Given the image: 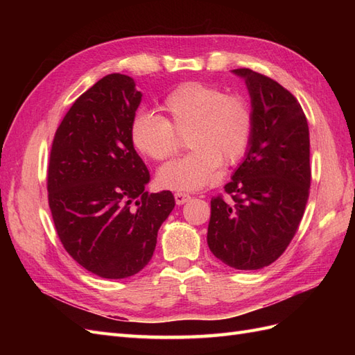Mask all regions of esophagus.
<instances>
[{
	"label": "esophagus",
	"instance_id": "1",
	"mask_svg": "<svg viewBox=\"0 0 355 355\" xmlns=\"http://www.w3.org/2000/svg\"><path fill=\"white\" fill-rule=\"evenodd\" d=\"M189 200H191V196L187 194V192H182V191L175 192V201H176V204H179V206L180 204H185Z\"/></svg>",
	"mask_w": 355,
	"mask_h": 355
}]
</instances>
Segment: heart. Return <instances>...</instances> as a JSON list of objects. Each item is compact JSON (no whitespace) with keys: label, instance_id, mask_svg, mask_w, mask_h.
I'll use <instances>...</instances> for the list:
<instances>
[{"label":"heart","instance_id":"heart-1","mask_svg":"<svg viewBox=\"0 0 355 355\" xmlns=\"http://www.w3.org/2000/svg\"><path fill=\"white\" fill-rule=\"evenodd\" d=\"M163 116L139 112L130 141L146 158L163 161L178 154L182 137L192 151L158 171L159 184L171 189H197L216 180L220 161L234 164L249 146L252 106L241 94H225L214 85L191 81L171 90L161 102Z\"/></svg>","mask_w":355,"mask_h":355}]
</instances>
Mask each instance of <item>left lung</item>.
I'll return each mask as SVG.
<instances>
[{
  "label": "left lung",
  "instance_id": "8db88e82",
  "mask_svg": "<svg viewBox=\"0 0 355 355\" xmlns=\"http://www.w3.org/2000/svg\"><path fill=\"white\" fill-rule=\"evenodd\" d=\"M252 98L249 149L225 192L210 201L207 244L235 270H261L280 257L302 220L309 197V128L295 96L272 78L234 69Z\"/></svg>",
  "mask_w": 355,
  "mask_h": 355
}]
</instances>
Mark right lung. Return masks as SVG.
Segmentation results:
<instances>
[{
    "label": "right lung",
    "mask_w": 355,
    "mask_h": 355,
    "mask_svg": "<svg viewBox=\"0 0 355 355\" xmlns=\"http://www.w3.org/2000/svg\"><path fill=\"white\" fill-rule=\"evenodd\" d=\"M141 99L128 75H106L73 102L50 151L49 206L59 240L75 262L111 280L144 270L175 207L170 191H145L149 171L130 141Z\"/></svg>",
    "instance_id": "right-lung-1"
}]
</instances>
